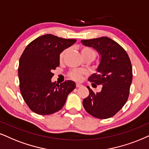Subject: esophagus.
Listing matches in <instances>:
<instances>
[{
    "mask_svg": "<svg viewBox=\"0 0 149 149\" xmlns=\"http://www.w3.org/2000/svg\"><path fill=\"white\" fill-rule=\"evenodd\" d=\"M76 87H80V86H82V84L80 83H76Z\"/></svg>",
    "mask_w": 149,
    "mask_h": 149,
    "instance_id": "obj_1",
    "label": "esophagus"
}]
</instances>
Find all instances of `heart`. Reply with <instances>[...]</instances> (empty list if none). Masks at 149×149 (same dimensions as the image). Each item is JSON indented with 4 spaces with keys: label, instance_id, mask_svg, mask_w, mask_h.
Segmentation results:
<instances>
[{
    "label": "heart",
    "instance_id": "obj_1",
    "mask_svg": "<svg viewBox=\"0 0 149 149\" xmlns=\"http://www.w3.org/2000/svg\"><path fill=\"white\" fill-rule=\"evenodd\" d=\"M81 54H82L83 58L85 59V58H92V59H94L96 56V54H95V52L94 51L93 49L91 47H82L80 49ZM67 49L63 50V52L61 53L60 54V60L62 61L64 57H65V54H67ZM86 74V71L84 70H81V69H73V70L70 71L68 73V76L69 78L74 80H80L82 77L84 76V75Z\"/></svg>",
    "mask_w": 149,
    "mask_h": 149
}]
</instances>
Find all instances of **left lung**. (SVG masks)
<instances>
[{
  "instance_id": "obj_1",
  "label": "left lung",
  "mask_w": 149,
  "mask_h": 149,
  "mask_svg": "<svg viewBox=\"0 0 149 149\" xmlns=\"http://www.w3.org/2000/svg\"><path fill=\"white\" fill-rule=\"evenodd\" d=\"M85 46L96 49L101 56L97 73L88 79L93 87L100 85V92L86 86L89 95L83 100L84 108L92 116L107 119L115 116L127 102L132 82L133 70L127 53L108 37L81 40Z\"/></svg>"
}]
</instances>
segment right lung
Segmentation results:
<instances>
[{"label": "right lung", "mask_w": 149, "mask_h": 149, "mask_svg": "<svg viewBox=\"0 0 149 149\" xmlns=\"http://www.w3.org/2000/svg\"><path fill=\"white\" fill-rule=\"evenodd\" d=\"M76 42V39L45 34L24 49L18 66L20 90L25 103L36 113L46 116L60 111L76 88L73 81L59 85L51 80L52 71L60 65L61 53Z\"/></svg>", "instance_id": "1"}]
</instances>
